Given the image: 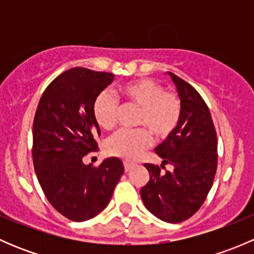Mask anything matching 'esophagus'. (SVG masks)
Masks as SVG:
<instances>
[{"mask_svg":"<svg viewBox=\"0 0 254 254\" xmlns=\"http://www.w3.org/2000/svg\"><path fill=\"white\" fill-rule=\"evenodd\" d=\"M134 167H135V163L129 162V161H124V170H125V172H129V171L131 170V168H134Z\"/></svg>","mask_w":254,"mask_h":254,"instance_id":"esophagus-1","label":"esophagus"}]
</instances>
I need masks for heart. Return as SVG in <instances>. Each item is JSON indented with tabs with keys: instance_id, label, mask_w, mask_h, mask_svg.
Segmentation results:
<instances>
[{
	"instance_id": "obj_1",
	"label": "heart",
	"mask_w": 254,
	"mask_h": 254,
	"mask_svg": "<svg viewBox=\"0 0 254 254\" xmlns=\"http://www.w3.org/2000/svg\"><path fill=\"white\" fill-rule=\"evenodd\" d=\"M119 93L127 104L140 108L137 125L147 128L156 139H166L178 127L182 118L181 99L175 92L165 91L155 79L143 77L130 81L120 87ZM118 113L119 106L108 91L97 94L92 114L102 129L111 130L115 127ZM147 130H120L107 140L104 151L109 156L134 160L152 142Z\"/></svg>"
}]
</instances>
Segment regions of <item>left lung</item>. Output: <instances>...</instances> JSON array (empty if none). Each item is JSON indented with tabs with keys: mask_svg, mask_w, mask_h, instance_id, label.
Wrapping results in <instances>:
<instances>
[{
	"mask_svg": "<svg viewBox=\"0 0 254 254\" xmlns=\"http://www.w3.org/2000/svg\"><path fill=\"white\" fill-rule=\"evenodd\" d=\"M170 76L182 102L181 122L155 148L163 160L161 167L143 165L150 181L140 194L146 209L156 217L178 224L200 209L211 189L217 168V137L211 114L198 91L175 73ZM165 164H172L174 170L161 173Z\"/></svg>",
	"mask_w": 254,
	"mask_h": 254,
	"instance_id": "left-lung-1",
	"label": "left lung"
}]
</instances>
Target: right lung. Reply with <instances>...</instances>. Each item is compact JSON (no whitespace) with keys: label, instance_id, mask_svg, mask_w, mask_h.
<instances>
[{"label":"right lung","instance_id":"add662e5","mask_svg":"<svg viewBox=\"0 0 254 254\" xmlns=\"http://www.w3.org/2000/svg\"><path fill=\"white\" fill-rule=\"evenodd\" d=\"M113 79L109 72L70 68L49 84L35 112L32 153L37 178L49 203L72 221H86L106 209L124 173L117 157L98 167L82 162L98 150L101 130L92 104Z\"/></svg>","mask_w":254,"mask_h":254}]
</instances>
